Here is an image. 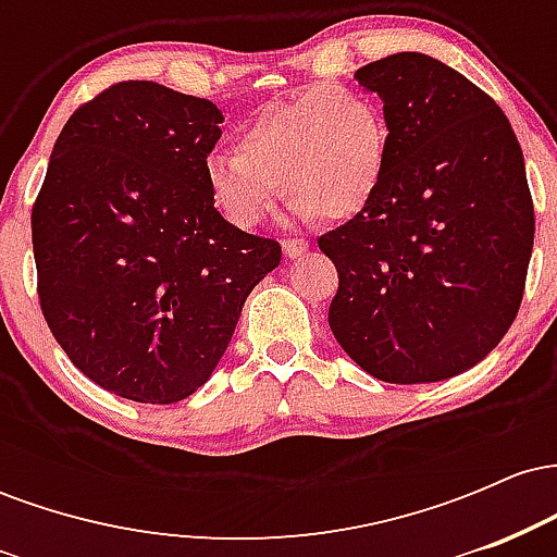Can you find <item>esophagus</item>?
Listing matches in <instances>:
<instances>
[{
	"mask_svg": "<svg viewBox=\"0 0 557 557\" xmlns=\"http://www.w3.org/2000/svg\"><path fill=\"white\" fill-rule=\"evenodd\" d=\"M309 251V240L306 238H287L283 240V253L285 259H298Z\"/></svg>",
	"mask_w": 557,
	"mask_h": 557,
	"instance_id": "1",
	"label": "esophagus"
}]
</instances>
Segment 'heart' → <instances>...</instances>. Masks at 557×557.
Instances as JSON below:
<instances>
[{
    "label": "heart",
    "instance_id": "1",
    "mask_svg": "<svg viewBox=\"0 0 557 557\" xmlns=\"http://www.w3.org/2000/svg\"><path fill=\"white\" fill-rule=\"evenodd\" d=\"M387 146L385 114L372 96L348 86L311 88L264 107L238 133L235 151L207 157L203 177L214 207L243 230L267 220L283 188L290 190L287 220H345L374 198Z\"/></svg>",
    "mask_w": 557,
    "mask_h": 557
}]
</instances>
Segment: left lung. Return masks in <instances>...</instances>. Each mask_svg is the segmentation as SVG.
Returning a JSON list of instances; mask_svg holds the SVG:
<instances>
[{
    "instance_id": "1",
    "label": "left lung",
    "mask_w": 557,
    "mask_h": 557,
    "mask_svg": "<svg viewBox=\"0 0 557 557\" xmlns=\"http://www.w3.org/2000/svg\"><path fill=\"white\" fill-rule=\"evenodd\" d=\"M356 81L385 104L387 168L369 207L319 238L341 277L330 330L376 380H447L519 314L534 246L519 138L482 88L430 54H389Z\"/></svg>"
}]
</instances>
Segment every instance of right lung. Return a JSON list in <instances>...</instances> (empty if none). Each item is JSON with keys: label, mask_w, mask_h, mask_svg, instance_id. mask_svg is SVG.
I'll return each mask as SVG.
<instances>
[{"label": "right lung", "mask_w": 557, "mask_h": 557, "mask_svg": "<svg viewBox=\"0 0 557 557\" xmlns=\"http://www.w3.org/2000/svg\"><path fill=\"white\" fill-rule=\"evenodd\" d=\"M209 99L127 81L62 127L34 203L38 298L96 385L177 403L212 376L280 243L214 209L203 164L222 136Z\"/></svg>", "instance_id": "add662e5"}]
</instances>
